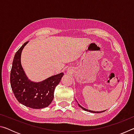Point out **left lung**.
Segmentation results:
<instances>
[{
	"label": "left lung",
	"mask_w": 134,
	"mask_h": 134,
	"mask_svg": "<svg viewBox=\"0 0 134 134\" xmlns=\"http://www.w3.org/2000/svg\"><path fill=\"white\" fill-rule=\"evenodd\" d=\"M76 101L77 102V103H78V105H79V107H80L81 109H83L84 110H85V111H87V112H92V113H101V112H105V110H102V111H93V110H88V109H86V108H83V106H81L80 105V104H79V103L77 102V101L76 100Z\"/></svg>",
	"instance_id": "1"
}]
</instances>
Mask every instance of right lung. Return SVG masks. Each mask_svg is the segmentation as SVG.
Returning <instances> with one entry per match:
<instances>
[{"label":"right lung","instance_id":"obj_1","mask_svg":"<svg viewBox=\"0 0 134 134\" xmlns=\"http://www.w3.org/2000/svg\"><path fill=\"white\" fill-rule=\"evenodd\" d=\"M29 41L25 42L16 53L10 71V81L12 91L19 103L33 109H42L49 105L54 99V90L63 72L52 76L40 82L29 80L21 64V53Z\"/></svg>","mask_w":134,"mask_h":134}]
</instances>
